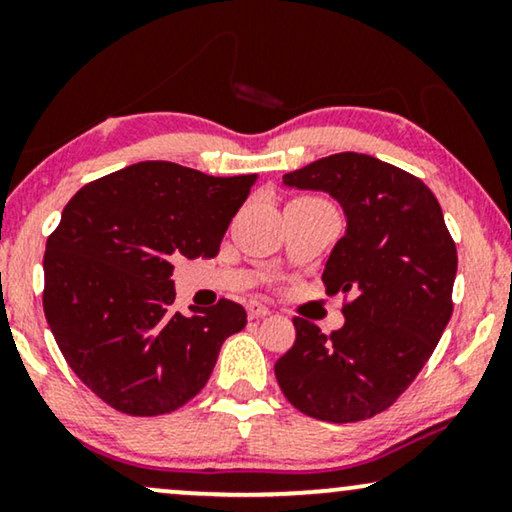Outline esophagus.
Masks as SVG:
<instances>
[{"instance_id":"obj_1","label":"esophagus","mask_w":512,"mask_h":512,"mask_svg":"<svg viewBox=\"0 0 512 512\" xmlns=\"http://www.w3.org/2000/svg\"><path fill=\"white\" fill-rule=\"evenodd\" d=\"M247 314H249V319H263L270 314V307L258 303V300H251V303H247Z\"/></svg>"}]
</instances>
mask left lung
Segmentation results:
<instances>
[{"label":"left lung","instance_id":"left-lung-1","mask_svg":"<svg viewBox=\"0 0 512 512\" xmlns=\"http://www.w3.org/2000/svg\"><path fill=\"white\" fill-rule=\"evenodd\" d=\"M284 186L321 191L345 212L324 275L349 293L331 335L293 319L296 342L275 363L279 389L321 422H361L410 387L452 317L457 247L436 195L412 174L366 153H335L284 174Z\"/></svg>","mask_w":512,"mask_h":512}]
</instances>
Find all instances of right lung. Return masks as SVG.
Returning a JSON list of instances; mask_svg holds the SVG:
<instances>
[{"mask_svg":"<svg viewBox=\"0 0 512 512\" xmlns=\"http://www.w3.org/2000/svg\"><path fill=\"white\" fill-rule=\"evenodd\" d=\"M256 174L146 160L83 186L46 242L44 312L76 377L111 408L153 417L200 394L247 326L233 300L172 307L174 261L214 258Z\"/></svg>","mask_w":512,"mask_h":512,"instance_id":"1","label":"right lung"}]
</instances>
